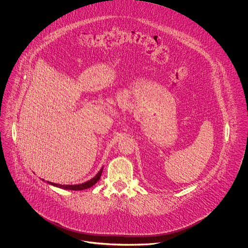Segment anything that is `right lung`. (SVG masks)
I'll return each mask as SVG.
<instances>
[{"mask_svg": "<svg viewBox=\"0 0 248 248\" xmlns=\"http://www.w3.org/2000/svg\"><path fill=\"white\" fill-rule=\"evenodd\" d=\"M102 171H103V166L100 168V170L97 172V174L94 176L93 178L81 183V184H74V185H62V184H57V183H53V182H50V181H46V182L52 185V186H55V187H58L60 189H71V190H83V189H89L91 188L92 186H94V184L99 180V178L101 177V174H102ZM43 181H45L44 178H42Z\"/></svg>", "mask_w": 248, "mask_h": 248, "instance_id": "add662e5", "label": "right lung"}]
</instances>
